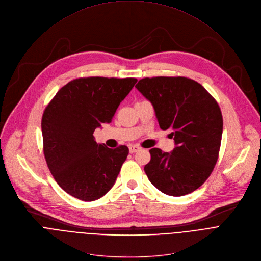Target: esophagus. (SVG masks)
I'll list each match as a JSON object with an SVG mask.
<instances>
[{"instance_id": "34e87169", "label": "esophagus", "mask_w": 261, "mask_h": 261, "mask_svg": "<svg viewBox=\"0 0 261 261\" xmlns=\"http://www.w3.org/2000/svg\"><path fill=\"white\" fill-rule=\"evenodd\" d=\"M138 150H140V147L138 145H130L129 146V151L131 153H134V152H137Z\"/></svg>"}]
</instances>
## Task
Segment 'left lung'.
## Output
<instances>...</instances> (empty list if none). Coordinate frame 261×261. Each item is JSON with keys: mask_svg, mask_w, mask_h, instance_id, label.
I'll return each instance as SVG.
<instances>
[{"mask_svg": "<svg viewBox=\"0 0 261 261\" xmlns=\"http://www.w3.org/2000/svg\"><path fill=\"white\" fill-rule=\"evenodd\" d=\"M137 90L153 106L160 128L171 130V152L151 148L144 166L149 181L163 194L181 197L199 189L217 162L222 115L217 101L198 82L185 76L144 77Z\"/></svg>", "mask_w": 261, "mask_h": 261, "instance_id": "8db88e82", "label": "left lung"}]
</instances>
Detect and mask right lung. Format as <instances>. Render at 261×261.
I'll return each instance as SVG.
<instances>
[{
  "label": "right lung",
  "instance_id": "1",
  "mask_svg": "<svg viewBox=\"0 0 261 261\" xmlns=\"http://www.w3.org/2000/svg\"><path fill=\"white\" fill-rule=\"evenodd\" d=\"M135 77H80L68 82L46 107L43 150L58 186L85 202L105 196L115 185L129 153L126 145L109 148L94 130L112 119L134 87Z\"/></svg>",
  "mask_w": 261,
  "mask_h": 261
}]
</instances>
